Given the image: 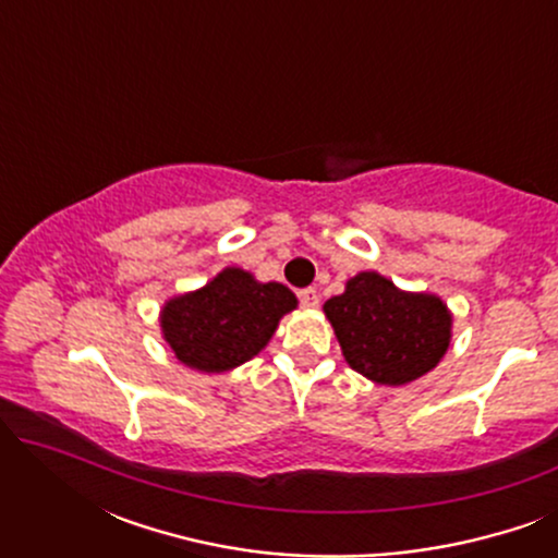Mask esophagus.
<instances>
[{"instance_id": "obj_1", "label": "esophagus", "mask_w": 558, "mask_h": 558, "mask_svg": "<svg viewBox=\"0 0 558 558\" xmlns=\"http://www.w3.org/2000/svg\"><path fill=\"white\" fill-rule=\"evenodd\" d=\"M296 296H300V304H302V307H317V304H319V292H317L315 287L302 289V292L296 294Z\"/></svg>"}]
</instances>
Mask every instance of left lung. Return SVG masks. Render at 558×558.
<instances>
[{
	"label": "left lung",
	"instance_id": "8db88e82",
	"mask_svg": "<svg viewBox=\"0 0 558 558\" xmlns=\"http://www.w3.org/2000/svg\"><path fill=\"white\" fill-rule=\"evenodd\" d=\"M350 368L384 386L409 384L429 373L449 345L452 317L439 296L409 294L376 271L348 281L325 302Z\"/></svg>",
	"mask_w": 558,
	"mask_h": 558
}]
</instances>
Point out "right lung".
<instances>
[{"mask_svg":"<svg viewBox=\"0 0 558 558\" xmlns=\"http://www.w3.org/2000/svg\"><path fill=\"white\" fill-rule=\"evenodd\" d=\"M296 307L284 284H258L248 271L226 269L193 294L174 296L162 310V332L190 368L223 373L246 363Z\"/></svg>","mask_w":558,"mask_h":558,"instance_id":"right-lung-1","label":"right lung"}]
</instances>
